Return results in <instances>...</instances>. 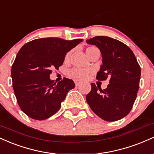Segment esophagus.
Masks as SVG:
<instances>
[{
	"label": "esophagus",
	"mask_w": 154,
	"mask_h": 154,
	"mask_svg": "<svg viewBox=\"0 0 154 154\" xmlns=\"http://www.w3.org/2000/svg\"><path fill=\"white\" fill-rule=\"evenodd\" d=\"M75 85L76 86H78L79 84H80V82L78 80H75Z\"/></svg>",
	"instance_id": "esophagus-1"
}]
</instances>
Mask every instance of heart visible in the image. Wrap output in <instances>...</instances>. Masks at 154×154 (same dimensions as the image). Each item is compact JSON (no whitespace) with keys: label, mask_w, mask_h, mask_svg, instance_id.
Returning a JSON list of instances; mask_svg holds the SVG:
<instances>
[{"label":"heart","mask_w":154,"mask_h":154,"mask_svg":"<svg viewBox=\"0 0 154 154\" xmlns=\"http://www.w3.org/2000/svg\"><path fill=\"white\" fill-rule=\"evenodd\" d=\"M97 48L93 46H89L86 48L85 52L86 54L88 55V57L91 56V55L93 54L95 50H97ZM72 51H68L64 56V61H69L71 57ZM91 69H80V68H75L69 70L68 72V75L72 78L75 79H78V80H85L88 77V76L91 74Z\"/></svg>","instance_id":"obj_1"}]
</instances>
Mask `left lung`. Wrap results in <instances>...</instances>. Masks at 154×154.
<instances>
[{
	"label": "left lung",
	"instance_id": "8db88e82",
	"mask_svg": "<svg viewBox=\"0 0 154 154\" xmlns=\"http://www.w3.org/2000/svg\"><path fill=\"white\" fill-rule=\"evenodd\" d=\"M100 49L102 62L96 79L109 80L106 89L99 90L91 83L86 100L92 111L108 122L122 119L131 111L137 97L140 66L131 49L116 39L96 36L87 40Z\"/></svg>",
	"mask_w": 154,
	"mask_h": 154
}]
</instances>
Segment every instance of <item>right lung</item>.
Here are the masks:
<instances>
[{
    "instance_id": "obj_1",
    "label": "right lung",
    "mask_w": 154,
    "mask_h": 154,
    "mask_svg": "<svg viewBox=\"0 0 154 154\" xmlns=\"http://www.w3.org/2000/svg\"><path fill=\"white\" fill-rule=\"evenodd\" d=\"M82 40L39 38L19 50L11 67L12 85L19 107L29 117L46 119L59 110L67 93L75 85L66 77L54 82L50 75L63 64L65 54Z\"/></svg>"
}]
</instances>
